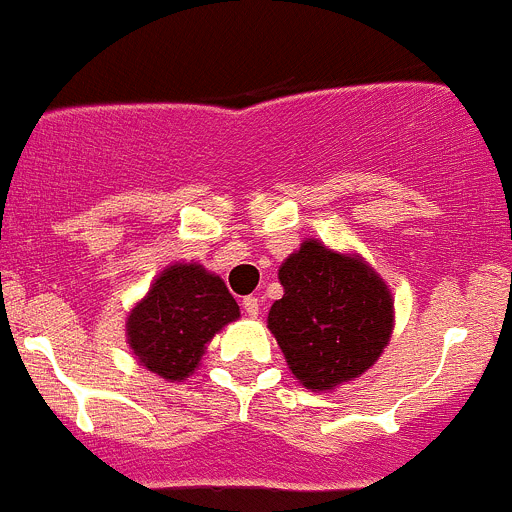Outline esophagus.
I'll use <instances>...</instances> for the list:
<instances>
[{"label": "esophagus", "instance_id": "1", "mask_svg": "<svg viewBox=\"0 0 512 512\" xmlns=\"http://www.w3.org/2000/svg\"><path fill=\"white\" fill-rule=\"evenodd\" d=\"M242 308H245L247 316H257V313H260V301H257L255 296H247L245 301H242Z\"/></svg>", "mask_w": 512, "mask_h": 512}]
</instances>
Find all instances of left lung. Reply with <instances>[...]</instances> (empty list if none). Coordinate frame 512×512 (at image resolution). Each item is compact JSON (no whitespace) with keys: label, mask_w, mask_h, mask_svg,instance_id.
<instances>
[{"label":"left lung","mask_w":512,"mask_h":512,"mask_svg":"<svg viewBox=\"0 0 512 512\" xmlns=\"http://www.w3.org/2000/svg\"><path fill=\"white\" fill-rule=\"evenodd\" d=\"M278 278L285 293L267 329L308 390H331L375 365L393 331V298L375 270L308 239Z\"/></svg>","instance_id":"left-lung-1"}]
</instances>
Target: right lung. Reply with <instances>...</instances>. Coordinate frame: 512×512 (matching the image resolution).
<instances>
[{"instance_id": "obj_1", "label": "right lung", "mask_w": 512, "mask_h": 512, "mask_svg": "<svg viewBox=\"0 0 512 512\" xmlns=\"http://www.w3.org/2000/svg\"><path fill=\"white\" fill-rule=\"evenodd\" d=\"M237 316V301L219 275L178 262L132 308L127 342L142 367L165 380H183L196 370L211 336Z\"/></svg>"}]
</instances>
